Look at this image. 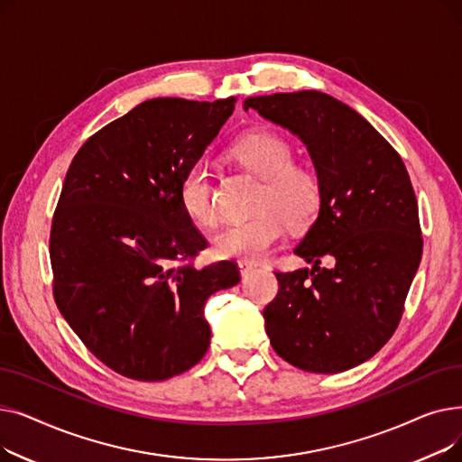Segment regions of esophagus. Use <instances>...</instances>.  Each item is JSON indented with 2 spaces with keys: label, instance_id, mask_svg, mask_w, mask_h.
I'll list each match as a JSON object with an SVG mask.
<instances>
[{
  "label": "esophagus",
  "instance_id": "esophagus-1",
  "mask_svg": "<svg viewBox=\"0 0 462 462\" xmlns=\"http://www.w3.org/2000/svg\"><path fill=\"white\" fill-rule=\"evenodd\" d=\"M237 268H239V273H241V277H247L256 265L253 263V262H247V260H239L237 262Z\"/></svg>",
  "mask_w": 462,
  "mask_h": 462
}]
</instances>
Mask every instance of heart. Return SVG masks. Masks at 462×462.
I'll return each mask as SVG.
<instances>
[{
    "label": "heart",
    "instance_id": "obj_1",
    "mask_svg": "<svg viewBox=\"0 0 462 462\" xmlns=\"http://www.w3.org/2000/svg\"><path fill=\"white\" fill-rule=\"evenodd\" d=\"M230 155L263 183L254 204L258 211L218 230L213 236V253L225 260H262L282 239L286 223L303 226L319 211L320 185L309 170L292 164V145L273 133H251L239 138ZM180 200L192 223L215 225L218 213L206 162L187 170L180 185Z\"/></svg>",
    "mask_w": 462,
    "mask_h": 462
}]
</instances>
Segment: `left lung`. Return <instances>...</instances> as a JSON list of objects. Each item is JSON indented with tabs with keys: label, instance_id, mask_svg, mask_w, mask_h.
Returning <instances> with one entry per match:
<instances>
[{
	"label": "left lung",
	"instance_id": "1",
	"mask_svg": "<svg viewBox=\"0 0 462 462\" xmlns=\"http://www.w3.org/2000/svg\"><path fill=\"white\" fill-rule=\"evenodd\" d=\"M244 108L296 134L320 185L317 221L294 249L312 268L275 273L279 294L263 309L265 333L301 371H348L390 341L421 262L406 166L365 117L328 93L247 97ZM322 257L331 269L319 268Z\"/></svg>",
	"mask_w": 462,
	"mask_h": 462
}]
</instances>
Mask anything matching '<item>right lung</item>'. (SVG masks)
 I'll return each mask as SVG.
<instances>
[{
	"mask_svg": "<svg viewBox=\"0 0 462 462\" xmlns=\"http://www.w3.org/2000/svg\"><path fill=\"white\" fill-rule=\"evenodd\" d=\"M236 99H152L72 159L52 221L54 300L106 367L159 382L204 357L206 300L239 282L232 262L174 268L206 249L180 200L187 170L234 112Z\"/></svg>",
	"mask_w": 462,
	"mask_h": 462,
	"instance_id": "1",
	"label": "right lung"
}]
</instances>
